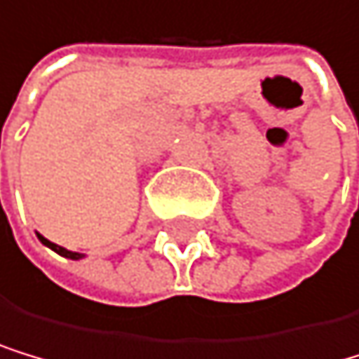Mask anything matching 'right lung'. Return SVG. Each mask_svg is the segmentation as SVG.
<instances>
[{
  "mask_svg": "<svg viewBox=\"0 0 359 359\" xmlns=\"http://www.w3.org/2000/svg\"><path fill=\"white\" fill-rule=\"evenodd\" d=\"M37 238H39V242H41L43 246H48L50 251L60 253L62 257H68V259H81V257H84V253H75V251H68V248H64V246H60V244H55V242L46 240V238H43V235H39V233H37Z\"/></svg>",
  "mask_w": 359,
  "mask_h": 359,
  "instance_id": "1",
  "label": "right lung"
}]
</instances>
